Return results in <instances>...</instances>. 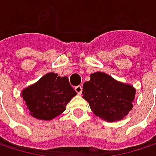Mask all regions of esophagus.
Returning <instances> with one entry per match:
<instances>
[{"label":"esophagus","mask_w":156,"mask_h":156,"mask_svg":"<svg viewBox=\"0 0 156 156\" xmlns=\"http://www.w3.org/2000/svg\"><path fill=\"white\" fill-rule=\"evenodd\" d=\"M75 91L77 92L78 95H81V93H82V87H81V86H77V87H75Z\"/></svg>","instance_id":"esophagus-1"}]
</instances>
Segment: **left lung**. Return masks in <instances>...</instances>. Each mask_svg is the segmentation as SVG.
<instances>
[{
    "instance_id": "obj_1",
    "label": "left lung",
    "mask_w": 156,
    "mask_h": 156,
    "mask_svg": "<svg viewBox=\"0 0 156 156\" xmlns=\"http://www.w3.org/2000/svg\"><path fill=\"white\" fill-rule=\"evenodd\" d=\"M82 94L97 116L115 122L123 119L133 108L136 89L106 73L95 72L83 84Z\"/></svg>"
}]
</instances>
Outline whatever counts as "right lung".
<instances>
[{"instance_id": "1", "label": "right lung", "mask_w": 156, "mask_h": 156, "mask_svg": "<svg viewBox=\"0 0 156 156\" xmlns=\"http://www.w3.org/2000/svg\"><path fill=\"white\" fill-rule=\"evenodd\" d=\"M76 95L69 78L51 72L21 91L30 115L41 120H51L59 115Z\"/></svg>"}]
</instances>
